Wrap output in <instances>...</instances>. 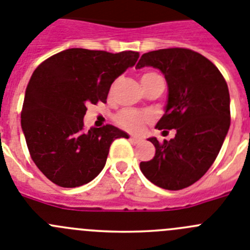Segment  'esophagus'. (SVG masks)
I'll list each match as a JSON object with an SVG mask.
<instances>
[{"label": "esophagus", "mask_w": 250, "mask_h": 250, "mask_svg": "<svg viewBox=\"0 0 250 250\" xmlns=\"http://www.w3.org/2000/svg\"><path fill=\"white\" fill-rule=\"evenodd\" d=\"M130 141L134 144H140L141 141H143V139H141V137H137V136H130Z\"/></svg>", "instance_id": "obj_1"}]
</instances>
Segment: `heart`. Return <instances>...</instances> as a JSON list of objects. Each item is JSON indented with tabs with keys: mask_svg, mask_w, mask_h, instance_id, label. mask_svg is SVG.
<instances>
[{
	"mask_svg": "<svg viewBox=\"0 0 250 250\" xmlns=\"http://www.w3.org/2000/svg\"><path fill=\"white\" fill-rule=\"evenodd\" d=\"M152 74V73H148ZM146 75V74H145ZM150 118L146 114L136 111V110H124L118 115V124L123 129L131 132H140Z\"/></svg>",
	"mask_w": 250,
	"mask_h": 250,
	"instance_id": "heart-1",
	"label": "heart"
}]
</instances>
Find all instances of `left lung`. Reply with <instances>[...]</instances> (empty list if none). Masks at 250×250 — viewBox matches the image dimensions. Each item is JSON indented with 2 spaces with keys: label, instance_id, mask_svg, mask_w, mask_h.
<instances>
[{
  "label": "left lung",
  "instance_id": "obj_1",
  "mask_svg": "<svg viewBox=\"0 0 250 250\" xmlns=\"http://www.w3.org/2000/svg\"><path fill=\"white\" fill-rule=\"evenodd\" d=\"M144 67L156 68L165 75L167 104L156 129H175L176 135L162 144L150 137L156 152L152 160L140 162V170L161 188H186L212 166L228 134V85L212 62L186 48L143 54L136 69Z\"/></svg>",
  "mask_w": 250,
  "mask_h": 250
}]
</instances>
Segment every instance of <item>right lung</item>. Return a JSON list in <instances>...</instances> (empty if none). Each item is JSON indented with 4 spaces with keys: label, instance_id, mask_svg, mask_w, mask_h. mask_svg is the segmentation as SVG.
Segmentation results:
<instances>
[{
    "label": "right lung",
    "instance_id": "add662e5",
    "mask_svg": "<svg viewBox=\"0 0 250 250\" xmlns=\"http://www.w3.org/2000/svg\"><path fill=\"white\" fill-rule=\"evenodd\" d=\"M137 52L70 48L40 64L26 89L21 126L41 172L61 187L83 186L104 168L111 143L127 134L113 125L84 130L86 105L106 103L114 80Z\"/></svg>",
    "mask_w": 250,
    "mask_h": 250
}]
</instances>
